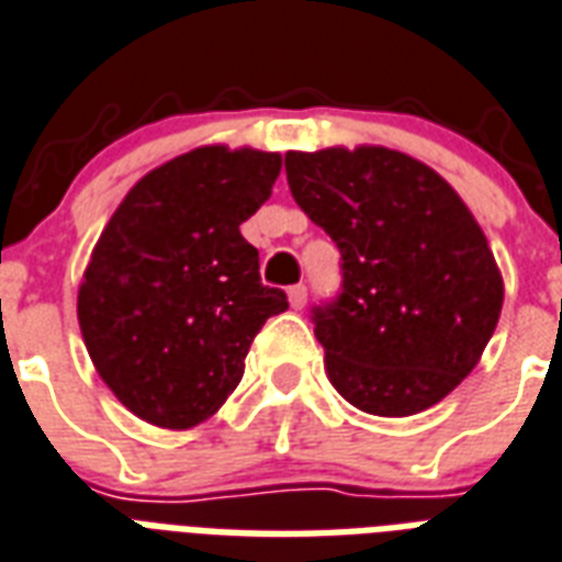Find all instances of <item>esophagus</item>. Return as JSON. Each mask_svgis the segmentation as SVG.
<instances>
[{"label": "esophagus", "mask_w": 562, "mask_h": 562, "mask_svg": "<svg viewBox=\"0 0 562 562\" xmlns=\"http://www.w3.org/2000/svg\"><path fill=\"white\" fill-rule=\"evenodd\" d=\"M289 303H291V310H303V306H306V285H291Z\"/></svg>", "instance_id": "esophagus-1"}]
</instances>
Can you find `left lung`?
<instances>
[{
    "label": "left lung",
    "instance_id": "1",
    "mask_svg": "<svg viewBox=\"0 0 562 562\" xmlns=\"http://www.w3.org/2000/svg\"><path fill=\"white\" fill-rule=\"evenodd\" d=\"M294 203L341 252V291L312 310L329 383L348 404L406 418L439 404L490 345L504 282L469 205L385 147L285 153Z\"/></svg>",
    "mask_w": 562,
    "mask_h": 562
}]
</instances>
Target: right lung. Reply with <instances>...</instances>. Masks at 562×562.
<instances>
[{"label":"right lung","mask_w":562,"mask_h":562,"mask_svg":"<svg viewBox=\"0 0 562 562\" xmlns=\"http://www.w3.org/2000/svg\"><path fill=\"white\" fill-rule=\"evenodd\" d=\"M280 167V153L191 149L149 170L102 229L79 285L81 338L144 422L188 430L217 413L256 333L289 310L238 229Z\"/></svg>","instance_id":"right-lung-1"}]
</instances>
